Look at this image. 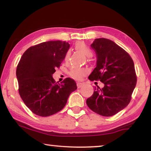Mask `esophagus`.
Returning a JSON list of instances; mask_svg holds the SVG:
<instances>
[{
	"mask_svg": "<svg viewBox=\"0 0 151 151\" xmlns=\"http://www.w3.org/2000/svg\"><path fill=\"white\" fill-rule=\"evenodd\" d=\"M83 85H84V84L83 83H81V82H78V83H77V87L78 88H81Z\"/></svg>",
	"mask_w": 151,
	"mask_h": 151,
	"instance_id": "esophagus-1",
	"label": "esophagus"
}]
</instances>
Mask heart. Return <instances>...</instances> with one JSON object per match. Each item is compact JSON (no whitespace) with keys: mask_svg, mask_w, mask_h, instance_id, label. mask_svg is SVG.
I'll return each instance as SVG.
<instances>
[{"mask_svg":"<svg viewBox=\"0 0 151 151\" xmlns=\"http://www.w3.org/2000/svg\"><path fill=\"white\" fill-rule=\"evenodd\" d=\"M76 49L78 51H80V52L83 53L87 57H91L93 55V52L91 50V49L88 47L86 44L84 42H79L76 43L75 45ZM70 53L69 51H67L65 55V60L68 61L69 58ZM87 73V71L85 69H82V68H72L69 72V75L71 78H73L74 80H82L83 77H84Z\"/></svg>","mask_w":151,"mask_h":151,"instance_id":"heart-1","label":"heart"}]
</instances>
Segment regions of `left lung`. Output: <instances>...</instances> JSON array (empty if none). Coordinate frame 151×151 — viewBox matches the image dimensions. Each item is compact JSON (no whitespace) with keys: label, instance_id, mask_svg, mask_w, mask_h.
Segmentation results:
<instances>
[{"label":"left lung","instance_id":"8db88e82","mask_svg":"<svg viewBox=\"0 0 151 151\" xmlns=\"http://www.w3.org/2000/svg\"><path fill=\"white\" fill-rule=\"evenodd\" d=\"M97 53V66L88 79L99 80L104 86H95V91L86 100L91 110L110 117L128 106L137 83L132 58L124 49L109 39L97 38L91 45Z\"/></svg>","mask_w":151,"mask_h":151}]
</instances>
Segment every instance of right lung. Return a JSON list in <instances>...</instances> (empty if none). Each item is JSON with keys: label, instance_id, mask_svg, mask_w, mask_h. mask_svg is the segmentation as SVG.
Masks as SVG:
<instances>
[{"label": "right lung", "instance_id": "right-lung-1", "mask_svg": "<svg viewBox=\"0 0 151 151\" xmlns=\"http://www.w3.org/2000/svg\"><path fill=\"white\" fill-rule=\"evenodd\" d=\"M69 46L65 41H48L30 47L22 54L16 68L18 92L34 114L47 117L59 112L77 89L71 78H65L60 84L52 78Z\"/></svg>", "mask_w": 151, "mask_h": 151}]
</instances>
